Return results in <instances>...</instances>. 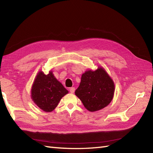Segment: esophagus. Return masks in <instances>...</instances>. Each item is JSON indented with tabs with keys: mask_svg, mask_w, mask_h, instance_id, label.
<instances>
[{
	"mask_svg": "<svg viewBox=\"0 0 153 153\" xmlns=\"http://www.w3.org/2000/svg\"><path fill=\"white\" fill-rule=\"evenodd\" d=\"M69 91H70V92H71V93H74V92H75V88H74V87L70 88H69Z\"/></svg>",
	"mask_w": 153,
	"mask_h": 153,
	"instance_id": "1",
	"label": "esophagus"
}]
</instances>
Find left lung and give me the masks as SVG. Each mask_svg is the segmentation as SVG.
<instances>
[{"instance_id": "obj_1", "label": "left lung", "mask_w": 153, "mask_h": 153, "mask_svg": "<svg viewBox=\"0 0 153 153\" xmlns=\"http://www.w3.org/2000/svg\"><path fill=\"white\" fill-rule=\"evenodd\" d=\"M114 92V83L102 68L83 74L79 87L75 91L85 107L91 112L107 107L112 101Z\"/></svg>"}]
</instances>
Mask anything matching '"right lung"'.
<instances>
[{
	"label": "right lung",
	"mask_w": 153,
	"mask_h": 153,
	"mask_svg": "<svg viewBox=\"0 0 153 153\" xmlns=\"http://www.w3.org/2000/svg\"><path fill=\"white\" fill-rule=\"evenodd\" d=\"M68 92L50 72L48 75L39 72L33 82L32 98L37 106L45 112L56 108L61 99Z\"/></svg>",
	"instance_id": "1"
}]
</instances>
